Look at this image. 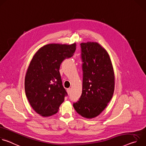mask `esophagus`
Instances as JSON below:
<instances>
[{"label": "esophagus", "mask_w": 146, "mask_h": 146, "mask_svg": "<svg viewBox=\"0 0 146 146\" xmlns=\"http://www.w3.org/2000/svg\"><path fill=\"white\" fill-rule=\"evenodd\" d=\"M66 91H67V92H68V94H69L71 92V88H68Z\"/></svg>", "instance_id": "1"}]
</instances>
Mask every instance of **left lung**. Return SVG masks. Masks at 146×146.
<instances>
[{
	"label": "left lung",
	"mask_w": 146,
	"mask_h": 146,
	"mask_svg": "<svg viewBox=\"0 0 146 146\" xmlns=\"http://www.w3.org/2000/svg\"><path fill=\"white\" fill-rule=\"evenodd\" d=\"M82 91L73 103L76 112L91 119L99 115L111 99L115 86L114 73L107 51L96 42L82 43Z\"/></svg>",
	"instance_id": "8db88e82"
}]
</instances>
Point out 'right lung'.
Instances as JSON below:
<instances>
[{
	"label": "right lung",
	"instance_id": "add662e5",
	"mask_svg": "<svg viewBox=\"0 0 146 146\" xmlns=\"http://www.w3.org/2000/svg\"><path fill=\"white\" fill-rule=\"evenodd\" d=\"M76 44H49L34 55L25 78L26 96L33 109L41 116L56 114L68 94L62 86L60 65L72 57Z\"/></svg>",
	"mask_w": 146,
	"mask_h": 146
}]
</instances>
